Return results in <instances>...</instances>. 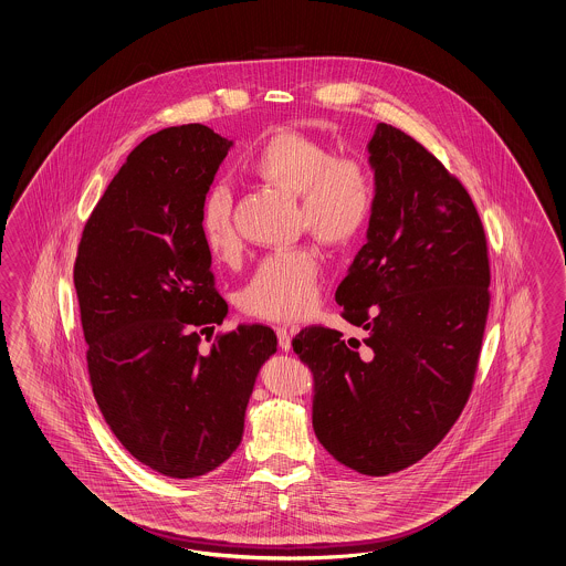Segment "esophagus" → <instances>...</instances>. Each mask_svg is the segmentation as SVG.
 Returning <instances> with one entry per match:
<instances>
[{"label": "esophagus", "mask_w": 566, "mask_h": 566, "mask_svg": "<svg viewBox=\"0 0 566 566\" xmlns=\"http://www.w3.org/2000/svg\"><path fill=\"white\" fill-rule=\"evenodd\" d=\"M277 344L282 349H290V345H292V337H294V333L296 329L294 327H286V325H282V327H277Z\"/></svg>", "instance_id": "34e87169"}]
</instances>
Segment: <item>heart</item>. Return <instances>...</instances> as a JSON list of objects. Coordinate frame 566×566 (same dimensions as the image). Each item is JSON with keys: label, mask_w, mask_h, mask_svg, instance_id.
<instances>
[{"label": "heart", "mask_w": 566, "mask_h": 566, "mask_svg": "<svg viewBox=\"0 0 566 566\" xmlns=\"http://www.w3.org/2000/svg\"><path fill=\"white\" fill-rule=\"evenodd\" d=\"M251 180L296 196V227L323 245L347 248L373 221L376 186L356 157H335L332 147L303 133L280 128L245 164ZM200 233L222 262L241 253L229 192L210 188L200 208ZM321 296V260L311 245L277 251L263 260L239 294L241 308L263 321H298L315 311Z\"/></svg>", "instance_id": "b5f03b06"}]
</instances>
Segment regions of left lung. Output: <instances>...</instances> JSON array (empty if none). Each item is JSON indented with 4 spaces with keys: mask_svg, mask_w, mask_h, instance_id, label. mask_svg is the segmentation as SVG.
Here are the masks:
<instances>
[{
    "mask_svg": "<svg viewBox=\"0 0 566 566\" xmlns=\"http://www.w3.org/2000/svg\"><path fill=\"white\" fill-rule=\"evenodd\" d=\"M368 243L335 292L368 337L306 327L292 342L315 376L313 428L347 469L386 476L429 454L462 413L483 347L491 265L483 222L440 159L397 126L368 145Z\"/></svg>",
    "mask_w": 566,
    "mask_h": 566,
    "instance_id": "1",
    "label": "left lung"
}]
</instances>
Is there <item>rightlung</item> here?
<instances>
[{"instance_id":"right-lung-1","label":"right lung","mask_w":566,"mask_h":566,"mask_svg":"<svg viewBox=\"0 0 566 566\" xmlns=\"http://www.w3.org/2000/svg\"><path fill=\"white\" fill-rule=\"evenodd\" d=\"M231 145L205 125L145 138L92 210L73 265L97 407L140 464L171 479L231 458L276 354L265 325L219 333L200 352L224 318L200 208Z\"/></svg>"}]
</instances>
